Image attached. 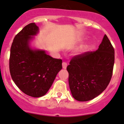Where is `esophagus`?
I'll list each match as a JSON object with an SVG mask.
<instances>
[{
	"mask_svg": "<svg viewBox=\"0 0 124 124\" xmlns=\"http://www.w3.org/2000/svg\"><path fill=\"white\" fill-rule=\"evenodd\" d=\"M67 63H66L65 62H63V63H62V67H63V69H66V68H67Z\"/></svg>",
	"mask_w": 124,
	"mask_h": 124,
	"instance_id": "34e87169",
	"label": "esophagus"
}]
</instances>
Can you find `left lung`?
<instances>
[{"label":"left lung","instance_id":"obj_1","mask_svg":"<svg viewBox=\"0 0 124 124\" xmlns=\"http://www.w3.org/2000/svg\"><path fill=\"white\" fill-rule=\"evenodd\" d=\"M114 62V48L106 35L97 50L74 56L67 68L73 98L87 101L102 93L110 82Z\"/></svg>","mask_w":124,"mask_h":124}]
</instances>
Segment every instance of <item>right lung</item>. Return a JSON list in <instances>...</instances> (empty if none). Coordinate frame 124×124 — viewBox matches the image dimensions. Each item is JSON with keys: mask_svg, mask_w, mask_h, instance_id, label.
Masks as SVG:
<instances>
[{"mask_svg": "<svg viewBox=\"0 0 124 124\" xmlns=\"http://www.w3.org/2000/svg\"><path fill=\"white\" fill-rule=\"evenodd\" d=\"M39 31L35 23L27 24L17 33L10 51L9 71L12 80L25 94L44 96L62 68L61 59L53 58L39 50H32L29 41Z\"/></svg>", "mask_w": 124, "mask_h": 124, "instance_id": "1", "label": "right lung"}]
</instances>
